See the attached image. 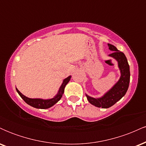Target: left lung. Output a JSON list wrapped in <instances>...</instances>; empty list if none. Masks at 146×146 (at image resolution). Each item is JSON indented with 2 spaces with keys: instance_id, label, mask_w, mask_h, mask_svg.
<instances>
[{
  "instance_id": "obj_1",
  "label": "left lung",
  "mask_w": 146,
  "mask_h": 146,
  "mask_svg": "<svg viewBox=\"0 0 146 146\" xmlns=\"http://www.w3.org/2000/svg\"><path fill=\"white\" fill-rule=\"evenodd\" d=\"M108 45L109 49L113 51L109 56L115 58L118 62L119 67L121 71V78L118 82L101 98H93L86 95L88 101L91 104L102 108H109L124 96L128 90L130 76V66L124 53L119 51L113 45L110 44H108Z\"/></svg>"
}]
</instances>
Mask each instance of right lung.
Here are the masks:
<instances>
[{
  "mask_svg": "<svg viewBox=\"0 0 146 146\" xmlns=\"http://www.w3.org/2000/svg\"><path fill=\"white\" fill-rule=\"evenodd\" d=\"M70 79H71V76H68L67 78L64 79V80L63 81L62 84L60 86L58 93L56 95V96H55L54 98L50 99V100H41V99H31L28 98L27 97H25V95H23L21 92L16 88L18 93L19 94L20 96L21 97L24 101L26 102L27 104L31 106L34 107L36 108H40V109H46V108H50L52 106H53L55 104H56L59 100L61 99L62 96L64 93V88L66 86V85L67 84V83L69 82Z\"/></svg>",
  "mask_w": 146,
  "mask_h": 146,
  "instance_id": "obj_1",
  "label": "right lung"
}]
</instances>
